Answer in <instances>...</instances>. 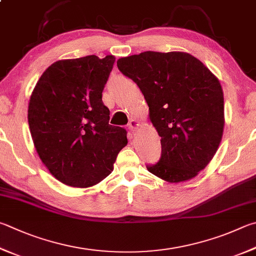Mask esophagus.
Listing matches in <instances>:
<instances>
[{"label": "esophagus", "instance_id": "34e87169", "mask_svg": "<svg viewBox=\"0 0 256 256\" xmlns=\"http://www.w3.org/2000/svg\"><path fill=\"white\" fill-rule=\"evenodd\" d=\"M138 125H140V123H138L136 120H130V123H128L130 132H131L132 134H134V132H136V128H138Z\"/></svg>", "mask_w": 256, "mask_h": 256}]
</instances>
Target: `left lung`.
<instances>
[{
    "instance_id": "8db88e82",
    "label": "left lung",
    "mask_w": 256,
    "mask_h": 256,
    "mask_svg": "<svg viewBox=\"0 0 256 256\" xmlns=\"http://www.w3.org/2000/svg\"><path fill=\"white\" fill-rule=\"evenodd\" d=\"M118 67L140 87L161 138L160 161L148 170L171 184L194 178L212 161L224 132L218 78L182 51H146L120 58Z\"/></svg>"
}]
</instances>
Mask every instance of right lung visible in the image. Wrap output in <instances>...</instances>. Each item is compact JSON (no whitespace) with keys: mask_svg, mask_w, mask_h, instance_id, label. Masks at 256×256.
Segmentation results:
<instances>
[{"mask_svg":"<svg viewBox=\"0 0 256 256\" xmlns=\"http://www.w3.org/2000/svg\"><path fill=\"white\" fill-rule=\"evenodd\" d=\"M114 62L112 54L58 60L31 94L28 122L36 150L49 172L70 187L100 182L128 144L126 131L110 124L102 100Z\"/></svg>","mask_w":256,"mask_h":256,"instance_id":"right-lung-1","label":"right lung"}]
</instances>
